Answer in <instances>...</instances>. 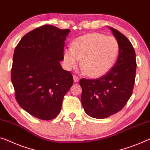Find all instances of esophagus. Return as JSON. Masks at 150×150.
I'll list each match as a JSON object with an SVG mask.
<instances>
[{"instance_id": "esophagus-1", "label": "esophagus", "mask_w": 150, "mask_h": 150, "mask_svg": "<svg viewBox=\"0 0 150 150\" xmlns=\"http://www.w3.org/2000/svg\"><path fill=\"white\" fill-rule=\"evenodd\" d=\"M73 78H74V82H78L80 80V78L76 75L73 76Z\"/></svg>"}]
</instances>
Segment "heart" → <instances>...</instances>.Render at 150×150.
<instances>
[{"instance_id": "1", "label": "heart", "mask_w": 150, "mask_h": 150, "mask_svg": "<svg viewBox=\"0 0 150 150\" xmlns=\"http://www.w3.org/2000/svg\"><path fill=\"white\" fill-rule=\"evenodd\" d=\"M119 51V43L113 37L92 33L75 39L72 48L64 50V59L69 70L76 68L82 59L83 70L89 76L98 78L113 67Z\"/></svg>"}]
</instances>
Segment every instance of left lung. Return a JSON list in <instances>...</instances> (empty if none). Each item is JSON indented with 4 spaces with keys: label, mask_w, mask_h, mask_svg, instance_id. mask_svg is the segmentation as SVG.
<instances>
[{
    "label": "left lung",
    "mask_w": 150,
    "mask_h": 150,
    "mask_svg": "<svg viewBox=\"0 0 150 150\" xmlns=\"http://www.w3.org/2000/svg\"><path fill=\"white\" fill-rule=\"evenodd\" d=\"M119 45V56L107 74L97 79L82 78L81 103L90 117L105 119L123 109L132 94L136 58L132 44L118 30L109 27Z\"/></svg>",
    "instance_id": "obj_1"
}]
</instances>
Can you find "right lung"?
Returning <instances> with one entry per match:
<instances>
[{
	"label": "right lung",
	"instance_id": "1",
	"mask_svg": "<svg viewBox=\"0 0 150 150\" xmlns=\"http://www.w3.org/2000/svg\"><path fill=\"white\" fill-rule=\"evenodd\" d=\"M70 31L43 25L23 37L14 52L11 81L16 100L41 120L56 118L74 83L72 74L59 63Z\"/></svg>",
	"mask_w": 150,
	"mask_h": 150
}]
</instances>
